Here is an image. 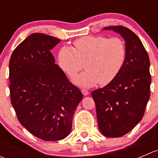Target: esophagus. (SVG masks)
Masks as SVG:
<instances>
[{
  "label": "esophagus",
  "mask_w": 158,
  "mask_h": 158,
  "mask_svg": "<svg viewBox=\"0 0 158 158\" xmlns=\"http://www.w3.org/2000/svg\"><path fill=\"white\" fill-rule=\"evenodd\" d=\"M82 94H83L84 95H88L89 94V91L87 90V89H82Z\"/></svg>",
  "instance_id": "esophagus-1"
}]
</instances>
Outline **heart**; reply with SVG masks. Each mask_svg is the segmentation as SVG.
<instances>
[{
  "mask_svg": "<svg viewBox=\"0 0 158 158\" xmlns=\"http://www.w3.org/2000/svg\"><path fill=\"white\" fill-rule=\"evenodd\" d=\"M74 48L62 47L58 52V64L69 76L83 67L86 69L73 78V83L92 87L98 82L106 85L118 74L126 56L125 43L118 37L87 36L76 40Z\"/></svg>",
  "mask_w": 158,
  "mask_h": 158,
  "instance_id": "b5f03b06",
  "label": "heart"
}]
</instances>
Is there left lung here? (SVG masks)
<instances>
[{
    "mask_svg": "<svg viewBox=\"0 0 158 158\" xmlns=\"http://www.w3.org/2000/svg\"><path fill=\"white\" fill-rule=\"evenodd\" d=\"M125 41L126 56L118 74L92 92L100 131L108 138L126 135L142 119L150 98V60L141 40L122 26L107 27Z\"/></svg>",
    "mask_w": 158,
    "mask_h": 158,
    "instance_id": "1",
    "label": "left lung"
}]
</instances>
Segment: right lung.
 <instances>
[{"mask_svg": "<svg viewBox=\"0 0 158 158\" xmlns=\"http://www.w3.org/2000/svg\"><path fill=\"white\" fill-rule=\"evenodd\" d=\"M61 40L35 33L14 49L9 63L11 104L20 123L44 141H60L71 132L82 93L55 64L50 50Z\"/></svg>", "mask_w": 158, "mask_h": 158, "instance_id": "obj_1", "label": "right lung"}]
</instances>
